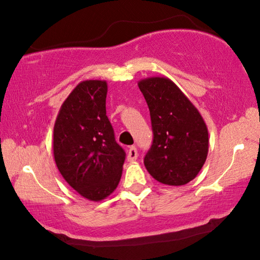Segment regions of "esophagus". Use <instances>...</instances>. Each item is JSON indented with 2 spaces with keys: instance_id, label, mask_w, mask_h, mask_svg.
<instances>
[{
  "instance_id": "esophagus-1",
  "label": "esophagus",
  "mask_w": 260,
  "mask_h": 260,
  "mask_svg": "<svg viewBox=\"0 0 260 260\" xmlns=\"http://www.w3.org/2000/svg\"><path fill=\"white\" fill-rule=\"evenodd\" d=\"M138 158V150L135 147H131L128 151H127V160L128 162H134Z\"/></svg>"
}]
</instances>
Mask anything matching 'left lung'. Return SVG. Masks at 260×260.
<instances>
[{
	"mask_svg": "<svg viewBox=\"0 0 260 260\" xmlns=\"http://www.w3.org/2000/svg\"><path fill=\"white\" fill-rule=\"evenodd\" d=\"M154 139L145 167L157 182L180 186L194 179L208 154V129L199 111L168 77L139 81Z\"/></svg>",
	"mask_w": 260,
	"mask_h": 260,
	"instance_id": "1",
	"label": "left lung"
}]
</instances>
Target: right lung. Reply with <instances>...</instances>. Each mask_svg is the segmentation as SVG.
<instances>
[{
    "label": "right lung",
    "mask_w": 260,
    "mask_h": 260,
    "mask_svg": "<svg viewBox=\"0 0 260 260\" xmlns=\"http://www.w3.org/2000/svg\"><path fill=\"white\" fill-rule=\"evenodd\" d=\"M106 81L78 83L61 105L53 132L60 174L91 201L105 199L117 188L126 157L106 115Z\"/></svg>",
    "instance_id": "obj_1"
}]
</instances>
